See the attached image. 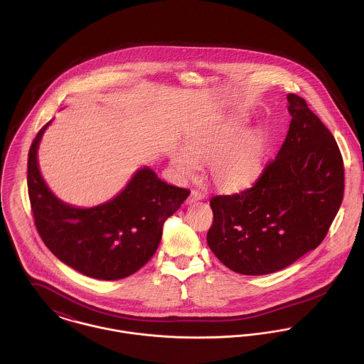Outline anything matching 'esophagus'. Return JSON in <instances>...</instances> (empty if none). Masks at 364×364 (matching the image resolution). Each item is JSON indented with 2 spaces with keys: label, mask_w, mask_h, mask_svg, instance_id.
I'll return each mask as SVG.
<instances>
[{
  "label": "esophagus",
  "mask_w": 364,
  "mask_h": 364,
  "mask_svg": "<svg viewBox=\"0 0 364 364\" xmlns=\"http://www.w3.org/2000/svg\"><path fill=\"white\" fill-rule=\"evenodd\" d=\"M202 198H203V195H202L198 189H193V191L191 192V196L188 198V203H195V202L200 200Z\"/></svg>",
  "instance_id": "1"
}]
</instances>
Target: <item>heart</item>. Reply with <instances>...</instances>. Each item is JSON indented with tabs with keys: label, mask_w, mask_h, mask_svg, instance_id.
I'll return each mask as SVG.
<instances>
[{
	"label": "heart",
	"mask_w": 364,
	"mask_h": 364,
	"mask_svg": "<svg viewBox=\"0 0 364 364\" xmlns=\"http://www.w3.org/2000/svg\"><path fill=\"white\" fill-rule=\"evenodd\" d=\"M245 132L240 116H214L196 127L183 141V151L171 159L176 172L192 178L199 164H208L214 186L224 192H241L259 179L264 168L266 139L260 132Z\"/></svg>",
	"instance_id": "b5f03b06"
}]
</instances>
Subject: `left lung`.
Listing matches in <instances>:
<instances>
[{
    "instance_id": "obj_1",
    "label": "left lung",
    "mask_w": 364,
    "mask_h": 364,
    "mask_svg": "<svg viewBox=\"0 0 364 364\" xmlns=\"http://www.w3.org/2000/svg\"><path fill=\"white\" fill-rule=\"evenodd\" d=\"M287 136L252 188L210 199L208 244L228 269L248 276L282 270L315 250L342 205L345 168L332 133L289 94Z\"/></svg>"
}]
</instances>
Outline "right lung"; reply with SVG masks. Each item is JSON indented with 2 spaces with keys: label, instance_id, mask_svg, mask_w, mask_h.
<instances>
[{
  "label": "right lung",
  "instance_id": "1",
  "mask_svg": "<svg viewBox=\"0 0 364 364\" xmlns=\"http://www.w3.org/2000/svg\"><path fill=\"white\" fill-rule=\"evenodd\" d=\"M49 124L39 130L28 154V193L41 238L58 259L85 276L117 280L133 274L156 254L165 220L191 191L143 168L110 202L68 206L49 191L38 166V146Z\"/></svg>",
  "mask_w": 364,
  "mask_h": 364
}]
</instances>
